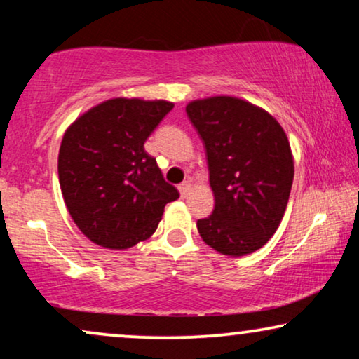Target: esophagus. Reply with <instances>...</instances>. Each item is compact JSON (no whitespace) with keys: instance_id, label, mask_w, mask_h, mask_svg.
Wrapping results in <instances>:
<instances>
[{"instance_id":"obj_1","label":"esophagus","mask_w":359,"mask_h":359,"mask_svg":"<svg viewBox=\"0 0 359 359\" xmlns=\"http://www.w3.org/2000/svg\"><path fill=\"white\" fill-rule=\"evenodd\" d=\"M178 189H180V193H181V196H188L189 194V191H191V183L189 181H184V183H181L180 186H178Z\"/></svg>"}]
</instances>
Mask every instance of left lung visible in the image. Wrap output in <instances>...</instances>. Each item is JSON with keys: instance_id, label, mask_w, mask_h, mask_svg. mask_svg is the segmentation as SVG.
Returning <instances> with one entry per match:
<instances>
[{"instance_id": "8db88e82", "label": "left lung", "mask_w": 359, "mask_h": 359, "mask_svg": "<svg viewBox=\"0 0 359 359\" xmlns=\"http://www.w3.org/2000/svg\"><path fill=\"white\" fill-rule=\"evenodd\" d=\"M205 147L215 208L198 220L209 247L229 257L257 252L286 210L294 160L286 132L252 102L212 96L186 106Z\"/></svg>"}]
</instances>
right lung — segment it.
<instances>
[{"mask_svg": "<svg viewBox=\"0 0 359 359\" xmlns=\"http://www.w3.org/2000/svg\"><path fill=\"white\" fill-rule=\"evenodd\" d=\"M173 102L114 97L91 107L63 134L58 181L76 227L111 250L155 232L165 205L180 198L166 183L145 140Z\"/></svg>", "mask_w": 359, "mask_h": 359, "instance_id": "right-lung-1", "label": "right lung"}]
</instances>
